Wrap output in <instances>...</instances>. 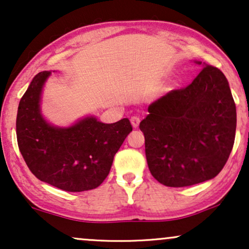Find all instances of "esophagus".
Returning <instances> with one entry per match:
<instances>
[{"instance_id": "34e87169", "label": "esophagus", "mask_w": 249, "mask_h": 249, "mask_svg": "<svg viewBox=\"0 0 249 249\" xmlns=\"http://www.w3.org/2000/svg\"><path fill=\"white\" fill-rule=\"evenodd\" d=\"M139 123H141V118H139V117H137V116L131 117V124H132V126L134 128H137L139 126Z\"/></svg>"}]
</instances>
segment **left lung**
<instances>
[{
    "mask_svg": "<svg viewBox=\"0 0 249 249\" xmlns=\"http://www.w3.org/2000/svg\"><path fill=\"white\" fill-rule=\"evenodd\" d=\"M139 128L150 172L160 184L185 187L214 178L235 139L236 108L227 78L206 65L186 88L152 103Z\"/></svg>",
    "mask_w": 249,
    "mask_h": 249,
    "instance_id": "left-lung-1",
    "label": "left lung"
}]
</instances>
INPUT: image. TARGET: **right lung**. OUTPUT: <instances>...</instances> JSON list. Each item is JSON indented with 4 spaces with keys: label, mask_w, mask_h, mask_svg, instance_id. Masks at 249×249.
<instances>
[{
    "label": "right lung",
    "mask_w": 249,
    "mask_h": 249,
    "mask_svg": "<svg viewBox=\"0 0 249 249\" xmlns=\"http://www.w3.org/2000/svg\"><path fill=\"white\" fill-rule=\"evenodd\" d=\"M49 71L37 73L17 110V144L31 173L67 192L98 187L132 125L127 118L104 124L87 117L69 127H56L41 115L39 101Z\"/></svg>",
    "instance_id": "add662e5"
}]
</instances>
